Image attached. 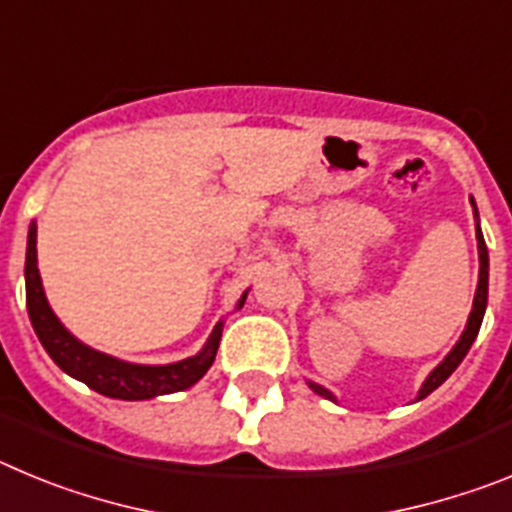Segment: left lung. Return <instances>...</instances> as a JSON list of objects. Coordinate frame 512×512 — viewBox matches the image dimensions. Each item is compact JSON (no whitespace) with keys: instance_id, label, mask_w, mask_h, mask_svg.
Instances as JSON below:
<instances>
[{"instance_id":"8db88e82","label":"left lung","mask_w":512,"mask_h":512,"mask_svg":"<svg viewBox=\"0 0 512 512\" xmlns=\"http://www.w3.org/2000/svg\"><path fill=\"white\" fill-rule=\"evenodd\" d=\"M472 205H474V202H472ZM477 246H479V284H477V295H474V307H472V315H469L467 330L461 333V338H459V343H456V346H454V351H451V354L446 356V359H443L441 364L436 366V369H433L431 377L425 379L423 387H420V395H418L420 400H423L425 395H431V392L436 390V387H441V384L451 377V372H454L456 366L461 364V359L467 356L469 348H472L474 338H477V333H479V325H482V318H485V307H487V266H490V264H487V246H485V238H482V230H479V225H477ZM310 387L315 392H318V395H323V397H328V400L336 402V397L330 395V392L325 390V387H320V384L310 382Z\"/></svg>"}]
</instances>
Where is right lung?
Masks as SVG:
<instances>
[{
  "label": "right lung",
  "mask_w": 512,
  "mask_h": 512,
  "mask_svg": "<svg viewBox=\"0 0 512 512\" xmlns=\"http://www.w3.org/2000/svg\"><path fill=\"white\" fill-rule=\"evenodd\" d=\"M38 233L35 225H30L27 233V259H25V289H27V312L30 323L38 333L40 343L48 351L53 361L61 366L63 372L92 387L94 392L117 400H148L156 395H169V392H182L192 387L197 379L205 377V372L212 366L223 336V325H215L210 341L202 348L200 354L192 359L176 361L166 366H140L125 364L120 359H112L107 354H99L94 348L84 346L76 341L69 330L58 323L53 315L51 305L43 295V282L38 274ZM243 305V300H241Z\"/></svg>",
  "instance_id": "right-lung-1"
}]
</instances>
